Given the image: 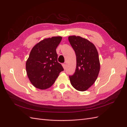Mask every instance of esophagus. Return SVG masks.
<instances>
[{"label":"esophagus","instance_id":"esophagus-1","mask_svg":"<svg viewBox=\"0 0 127 127\" xmlns=\"http://www.w3.org/2000/svg\"><path fill=\"white\" fill-rule=\"evenodd\" d=\"M63 68H64V69H66V64H63Z\"/></svg>","mask_w":127,"mask_h":127}]
</instances>
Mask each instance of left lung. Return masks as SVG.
<instances>
[{"label": "left lung", "mask_w": 127, "mask_h": 127, "mask_svg": "<svg viewBox=\"0 0 127 127\" xmlns=\"http://www.w3.org/2000/svg\"><path fill=\"white\" fill-rule=\"evenodd\" d=\"M68 40L76 56V71L69 76L70 83L77 91H85L95 83L100 70L97 50L93 43L80 36H69Z\"/></svg>", "instance_id": "left-lung-1"}]
</instances>
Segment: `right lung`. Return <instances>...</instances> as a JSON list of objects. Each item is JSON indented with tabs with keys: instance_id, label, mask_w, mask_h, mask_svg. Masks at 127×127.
Here are the masks:
<instances>
[{
	"instance_id": "obj_1",
	"label": "right lung",
	"mask_w": 127,
	"mask_h": 127,
	"mask_svg": "<svg viewBox=\"0 0 127 127\" xmlns=\"http://www.w3.org/2000/svg\"><path fill=\"white\" fill-rule=\"evenodd\" d=\"M61 36L45 38L33 47L26 62L27 75L32 85L38 89L50 87L64 70L58 62L56 48Z\"/></svg>"
}]
</instances>
